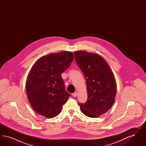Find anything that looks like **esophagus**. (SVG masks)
<instances>
[{
  "label": "esophagus",
  "instance_id": "esophagus-1",
  "mask_svg": "<svg viewBox=\"0 0 146 146\" xmlns=\"http://www.w3.org/2000/svg\"><path fill=\"white\" fill-rule=\"evenodd\" d=\"M77 95H78V93H77L76 92H75L74 93L72 94V96H73V97H76V96H77Z\"/></svg>",
  "mask_w": 146,
  "mask_h": 146
}]
</instances>
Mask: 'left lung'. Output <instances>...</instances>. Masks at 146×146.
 Instances as JSON below:
<instances>
[{
    "label": "left lung",
    "instance_id": "1",
    "mask_svg": "<svg viewBox=\"0 0 146 146\" xmlns=\"http://www.w3.org/2000/svg\"><path fill=\"white\" fill-rule=\"evenodd\" d=\"M75 60L86 78L88 100L78 104L87 117H98L108 111L113 104L117 84L108 63L100 55L86 51H75Z\"/></svg>",
    "mask_w": 146,
    "mask_h": 146
}]
</instances>
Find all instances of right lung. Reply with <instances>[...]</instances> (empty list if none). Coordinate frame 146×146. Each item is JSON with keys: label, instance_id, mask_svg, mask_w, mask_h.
<instances>
[{"label": "right lung", "instance_id": "1", "mask_svg": "<svg viewBox=\"0 0 146 146\" xmlns=\"http://www.w3.org/2000/svg\"><path fill=\"white\" fill-rule=\"evenodd\" d=\"M72 52L51 53L39 58L32 67L26 80L28 101L38 114L48 118L59 114L70 96L66 90L61 74L73 61Z\"/></svg>", "mask_w": 146, "mask_h": 146}]
</instances>
